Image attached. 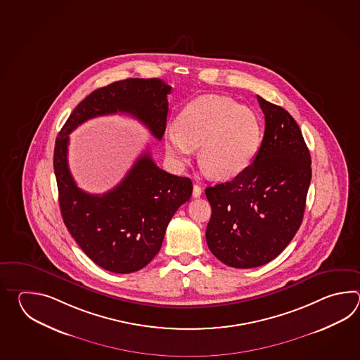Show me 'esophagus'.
Wrapping results in <instances>:
<instances>
[{"label":"esophagus","instance_id":"34e87169","mask_svg":"<svg viewBox=\"0 0 360 360\" xmlns=\"http://www.w3.org/2000/svg\"><path fill=\"white\" fill-rule=\"evenodd\" d=\"M202 195V189H200V186L197 185V184H194V186H193V197L194 198H198Z\"/></svg>","mask_w":360,"mask_h":360}]
</instances>
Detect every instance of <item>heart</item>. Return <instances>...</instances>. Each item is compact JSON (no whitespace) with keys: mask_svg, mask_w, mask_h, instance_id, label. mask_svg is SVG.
Here are the masks:
<instances>
[{"mask_svg":"<svg viewBox=\"0 0 360 360\" xmlns=\"http://www.w3.org/2000/svg\"><path fill=\"white\" fill-rule=\"evenodd\" d=\"M261 136L260 121L250 108L226 96L203 95L179 113L176 129L166 131V152L183 165L199 148V165L207 175L226 180L252 163Z\"/></svg>","mask_w":360,"mask_h":360,"instance_id":"heart-1","label":"heart"}]
</instances>
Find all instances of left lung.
Returning a JSON list of instances; mask_svg holds the SVG:
<instances>
[{
	"instance_id": "obj_1",
	"label": "left lung",
	"mask_w": 360,
	"mask_h": 360,
	"mask_svg": "<svg viewBox=\"0 0 360 360\" xmlns=\"http://www.w3.org/2000/svg\"><path fill=\"white\" fill-rule=\"evenodd\" d=\"M257 100L265 132L252 163L231 181L206 188L207 245L231 268H257L283 251L302 222L311 180L299 124L283 108Z\"/></svg>"
}]
</instances>
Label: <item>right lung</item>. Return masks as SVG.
<instances>
[{
	"mask_svg": "<svg viewBox=\"0 0 360 360\" xmlns=\"http://www.w3.org/2000/svg\"><path fill=\"white\" fill-rule=\"evenodd\" d=\"M169 92L171 86L160 78H129L104 86L75 108L55 141L54 171L64 224L81 250L112 273H134L153 260L169 220L191 199L193 184L189 177L160 169L146 152L112 191L86 193L69 171L68 135L87 120L124 113L161 140Z\"/></svg>",
	"mask_w": 360,
	"mask_h": 360,
	"instance_id": "obj_1",
	"label": "right lung"
}]
</instances>
